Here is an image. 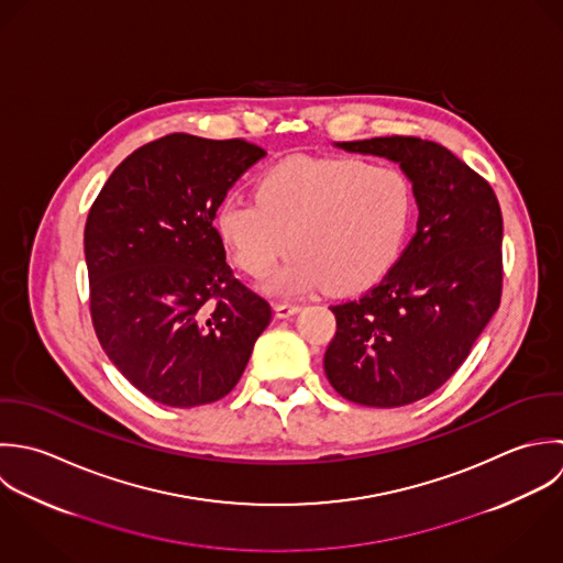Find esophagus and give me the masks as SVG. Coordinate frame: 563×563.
Listing matches in <instances>:
<instances>
[{
    "instance_id": "esophagus-1",
    "label": "esophagus",
    "mask_w": 563,
    "mask_h": 563,
    "mask_svg": "<svg viewBox=\"0 0 563 563\" xmlns=\"http://www.w3.org/2000/svg\"><path fill=\"white\" fill-rule=\"evenodd\" d=\"M299 310H301V306H299V303H288V301H279V303H275V312H277V317H279V319H288V317L297 314Z\"/></svg>"
}]
</instances>
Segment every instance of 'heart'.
Wrapping results in <instances>:
<instances>
[{
    "label": "heart",
    "mask_w": 563,
    "mask_h": 563,
    "mask_svg": "<svg viewBox=\"0 0 563 563\" xmlns=\"http://www.w3.org/2000/svg\"><path fill=\"white\" fill-rule=\"evenodd\" d=\"M415 213L410 179L356 157H292L257 184V200L227 198L218 233L235 264L266 277L290 246L297 255L271 279L284 295L325 286L334 295L379 282L397 262Z\"/></svg>",
    "instance_id": "obj_1"
}]
</instances>
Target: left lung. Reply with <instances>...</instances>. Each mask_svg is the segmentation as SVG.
Segmentation results:
<instances>
[{
	"instance_id": "1",
	"label": "left lung",
	"mask_w": 563,
	"mask_h": 563,
	"mask_svg": "<svg viewBox=\"0 0 563 563\" xmlns=\"http://www.w3.org/2000/svg\"><path fill=\"white\" fill-rule=\"evenodd\" d=\"M336 146L399 164L419 218L417 233L377 286L330 306L336 334L323 367L350 401L406 406L463 365L500 306V205L478 173L437 142L393 135Z\"/></svg>"
}]
</instances>
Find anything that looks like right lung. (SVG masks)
Instances as JSON below:
<instances>
[{
	"mask_svg": "<svg viewBox=\"0 0 563 563\" xmlns=\"http://www.w3.org/2000/svg\"><path fill=\"white\" fill-rule=\"evenodd\" d=\"M264 155L244 140L173 133L129 155L89 209L96 336L159 404L191 408L231 393L271 323V303L233 277L213 227L227 191Z\"/></svg>",
	"mask_w": 563,
	"mask_h": 563,
	"instance_id": "1",
	"label": "right lung"
}]
</instances>
